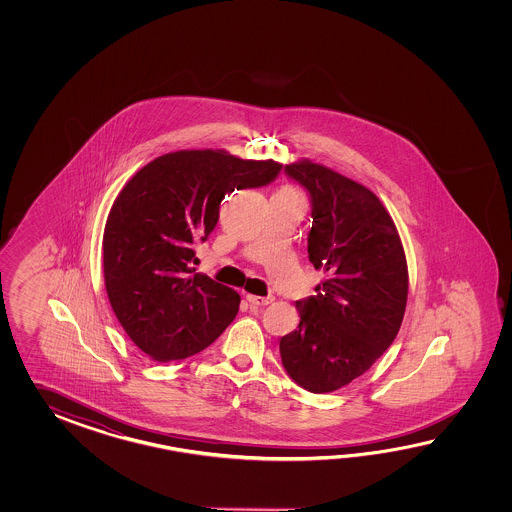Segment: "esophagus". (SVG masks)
Here are the masks:
<instances>
[{
    "mask_svg": "<svg viewBox=\"0 0 512 512\" xmlns=\"http://www.w3.org/2000/svg\"><path fill=\"white\" fill-rule=\"evenodd\" d=\"M247 300H249V304L260 307V305L272 304L274 298H272V296H254V294H247Z\"/></svg>",
    "mask_w": 512,
    "mask_h": 512,
    "instance_id": "esophagus-1",
    "label": "esophagus"
}]
</instances>
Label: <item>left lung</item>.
I'll return each mask as SVG.
<instances>
[{
	"instance_id": "left-lung-1",
	"label": "left lung",
	"mask_w": 512,
	"mask_h": 512,
	"mask_svg": "<svg viewBox=\"0 0 512 512\" xmlns=\"http://www.w3.org/2000/svg\"><path fill=\"white\" fill-rule=\"evenodd\" d=\"M311 197L309 261L326 272L315 296L296 302L300 324L280 340L287 375L313 393L346 386L390 348L403 322L408 267L379 197L311 161L285 164Z\"/></svg>"
}]
</instances>
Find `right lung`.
<instances>
[{"label":"right lung","instance_id":"1","mask_svg":"<svg viewBox=\"0 0 512 512\" xmlns=\"http://www.w3.org/2000/svg\"><path fill=\"white\" fill-rule=\"evenodd\" d=\"M274 161L223 150H181L146 164L109 210L102 252L109 304L150 359L170 362L208 348L238 315L240 294L194 274V245L207 241L234 188L269 185Z\"/></svg>","mask_w":512,"mask_h":512}]
</instances>
